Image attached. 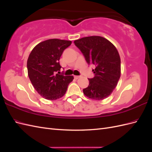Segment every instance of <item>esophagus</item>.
I'll list each match as a JSON object with an SVG mask.
<instances>
[{"label": "esophagus", "mask_w": 152, "mask_h": 152, "mask_svg": "<svg viewBox=\"0 0 152 152\" xmlns=\"http://www.w3.org/2000/svg\"><path fill=\"white\" fill-rule=\"evenodd\" d=\"M80 77V76H74V78H75V79H79V78Z\"/></svg>", "instance_id": "1"}]
</instances>
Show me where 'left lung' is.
I'll list each match as a JSON object with an SVG mask.
<instances>
[{"label":"left lung","instance_id":"obj_1","mask_svg":"<svg viewBox=\"0 0 152 152\" xmlns=\"http://www.w3.org/2000/svg\"><path fill=\"white\" fill-rule=\"evenodd\" d=\"M88 64H93L94 77L83 89L90 99L102 100L112 94L121 77V58L117 49L108 40L100 36H90L74 41Z\"/></svg>","mask_w":152,"mask_h":152}]
</instances>
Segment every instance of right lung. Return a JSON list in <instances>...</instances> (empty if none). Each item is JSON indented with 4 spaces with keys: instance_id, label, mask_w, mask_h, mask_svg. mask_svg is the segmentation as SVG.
I'll use <instances>...</instances> for the list:
<instances>
[{
    "instance_id": "obj_1",
    "label": "right lung",
    "mask_w": 152,
    "mask_h": 152,
    "mask_svg": "<svg viewBox=\"0 0 152 152\" xmlns=\"http://www.w3.org/2000/svg\"><path fill=\"white\" fill-rule=\"evenodd\" d=\"M71 44L70 40L49 39L37 45L29 55L27 60L29 79L35 89L45 99L55 100L63 97L73 79L72 75L58 74L61 68L59 59Z\"/></svg>"
}]
</instances>
